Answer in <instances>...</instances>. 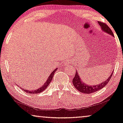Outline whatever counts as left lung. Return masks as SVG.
<instances>
[{
    "instance_id": "left-lung-1",
    "label": "left lung",
    "mask_w": 123,
    "mask_h": 123,
    "mask_svg": "<svg viewBox=\"0 0 123 123\" xmlns=\"http://www.w3.org/2000/svg\"><path fill=\"white\" fill-rule=\"evenodd\" d=\"M98 24L100 25L103 31L114 37V34H113L112 30H111V29L108 26V25H107V24H106L104 22H100V21H98ZM112 75V73L110 75L107 79H106L103 83H101L100 84L96 85V86H89V85H88L86 83H84L83 81H81L80 77L79 76L78 72H76L75 76L74 77L73 79V83L75 88L79 92H80L81 93H86V94H91V93H94L95 92L99 91V90L104 88L109 83Z\"/></svg>"
}]
</instances>
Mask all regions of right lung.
I'll list each match as a JSON object with an SVG mask.
<instances>
[{
	"label": "right lung",
	"mask_w": 123,
	"mask_h": 123,
	"mask_svg": "<svg viewBox=\"0 0 123 123\" xmlns=\"http://www.w3.org/2000/svg\"><path fill=\"white\" fill-rule=\"evenodd\" d=\"M56 70H57V68L54 70V71L53 72H52V73L50 74L49 76L48 77V79H47L46 82L44 84V85L42 86V87H40V88H39V89H37V90H33V91H27V90H25V89H24V88H23L22 90L23 91H24L25 92H26V93H32V94H37V93H39L42 92H43V91H44L45 89H46L48 85L49 84V83H50V81H51L52 78H53V75H54V74H55Z\"/></svg>",
	"instance_id": "obj_1"
}]
</instances>
